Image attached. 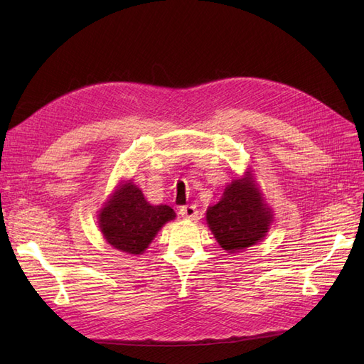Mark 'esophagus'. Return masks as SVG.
Returning a JSON list of instances; mask_svg holds the SVG:
<instances>
[{
    "label": "esophagus",
    "mask_w": 364,
    "mask_h": 364,
    "mask_svg": "<svg viewBox=\"0 0 364 364\" xmlns=\"http://www.w3.org/2000/svg\"><path fill=\"white\" fill-rule=\"evenodd\" d=\"M179 214L183 217V218H188V220H196L197 217H199V211H197L196 205H186V206H182Z\"/></svg>",
    "instance_id": "34e87169"
}]
</instances>
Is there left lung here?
Masks as SVG:
<instances>
[{
	"label": "left lung",
	"mask_w": 364,
	"mask_h": 364,
	"mask_svg": "<svg viewBox=\"0 0 364 364\" xmlns=\"http://www.w3.org/2000/svg\"><path fill=\"white\" fill-rule=\"evenodd\" d=\"M206 222L218 245L235 253L266 237L273 215L247 171L226 186L222 200L208 208Z\"/></svg>",
	"instance_id": "1"
}]
</instances>
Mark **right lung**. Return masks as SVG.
Masks as SVG:
<instances>
[{"label": "right lung", "mask_w": 364, "mask_h": 364, "mask_svg": "<svg viewBox=\"0 0 364 364\" xmlns=\"http://www.w3.org/2000/svg\"><path fill=\"white\" fill-rule=\"evenodd\" d=\"M176 217L167 205H150L134 182L118 186L98 215V225L112 247L139 255L144 252L158 230Z\"/></svg>", "instance_id": "add662e5"}]
</instances>
